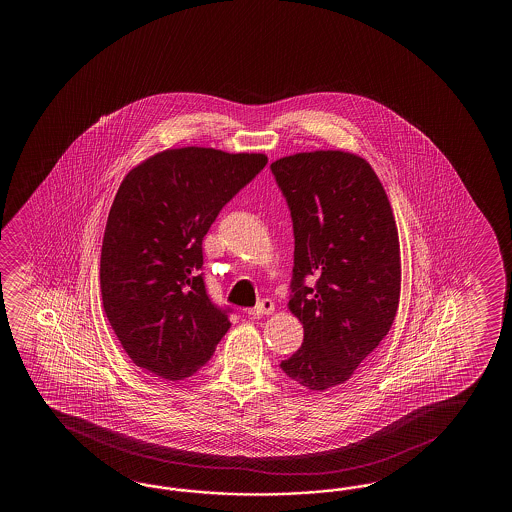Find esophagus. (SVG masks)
I'll use <instances>...</instances> for the list:
<instances>
[{"mask_svg":"<svg viewBox=\"0 0 512 512\" xmlns=\"http://www.w3.org/2000/svg\"><path fill=\"white\" fill-rule=\"evenodd\" d=\"M272 311H274V302H272L271 298H263L254 307H251L247 313L252 318H261V316L271 315Z\"/></svg>","mask_w":512,"mask_h":512,"instance_id":"1","label":"esophagus"}]
</instances>
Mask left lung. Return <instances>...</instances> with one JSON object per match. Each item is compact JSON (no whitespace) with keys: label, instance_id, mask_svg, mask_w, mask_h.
<instances>
[{"label":"left lung","instance_id":"8db88e82","mask_svg":"<svg viewBox=\"0 0 512 512\" xmlns=\"http://www.w3.org/2000/svg\"><path fill=\"white\" fill-rule=\"evenodd\" d=\"M291 210L289 309L304 344L280 368L313 392L348 381L388 335L401 294L399 236L379 177L359 155L296 153L271 164Z\"/></svg>","mask_w":512,"mask_h":512}]
</instances>
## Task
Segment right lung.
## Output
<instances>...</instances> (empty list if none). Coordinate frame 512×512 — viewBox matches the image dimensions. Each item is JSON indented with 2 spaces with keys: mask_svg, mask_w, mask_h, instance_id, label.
Here are the masks:
<instances>
[{
  "mask_svg": "<svg viewBox=\"0 0 512 512\" xmlns=\"http://www.w3.org/2000/svg\"><path fill=\"white\" fill-rule=\"evenodd\" d=\"M265 164L261 153L190 146L124 177L104 230L100 289L109 324L142 370L185 381L229 331L232 309L207 293L203 240Z\"/></svg>",
  "mask_w": 512,
  "mask_h": 512,
  "instance_id": "1",
  "label": "right lung"
}]
</instances>
